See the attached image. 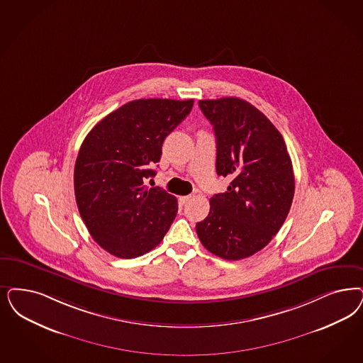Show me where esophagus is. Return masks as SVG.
I'll return each mask as SVG.
<instances>
[{"label": "esophagus", "mask_w": 363, "mask_h": 363, "mask_svg": "<svg viewBox=\"0 0 363 363\" xmlns=\"http://www.w3.org/2000/svg\"><path fill=\"white\" fill-rule=\"evenodd\" d=\"M190 200H191V196H184V197H179V203L185 205Z\"/></svg>", "instance_id": "esophagus-1"}]
</instances>
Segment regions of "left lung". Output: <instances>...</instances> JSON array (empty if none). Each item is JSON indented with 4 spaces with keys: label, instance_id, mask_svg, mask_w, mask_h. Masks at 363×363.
<instances>
[{
    "label": "left lung",
    "instance_id": "1",
    "mask_svg": "<svg viewBox=\"0 0 363 363\" xmlns=\"http://www.w3.org/2000/svg\"><path fill=\"white\" fill-rule=\"evenodd\" d=\"M199 106L216 134V172L230 184L211 199L209 214L196 230L213 255L245 259L263 250L287 218L295 193L287 146L247 100H200Z\"/></svg>",
    "mask_w": 363,
    "mask_h": 363
}]
</instances>
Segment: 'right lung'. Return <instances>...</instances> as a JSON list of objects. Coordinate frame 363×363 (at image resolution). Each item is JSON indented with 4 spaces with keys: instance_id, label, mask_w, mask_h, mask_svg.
<instances>
[{
    "instance_id": "add662e5",
    "label": "right lung",
    "mask_w": 363,
    "mask_h": 363,
    "mask_svg": "<svg viewBox=\"0 0 363 363\" xmlns=\"http://www.w3.org/2000/svg\"><path fill=\"white\" fill-rule=\"evenodd\" d=\"M194 100L138 99L103 118L83 140L74 173L79 213L100 247L121 259L142 256L161 241L178 203L157 174L162 145L188 116Z\"/></svg>"
}]
</instances>
